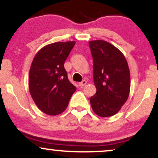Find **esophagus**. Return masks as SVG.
Masks as SVG:
<instances>
[{
    "label": "esophagus",
    "instance_id": "esophagus-1",
    "mask_svg": "<svg viewBox=\"0 0 158 158\" xmlns=\"http://www.w3.org/2000/svg\"><path fill=\"white\" fill-rule=\"evenodd\" d=\"M86 84H87V81H85V80H83V81H81V82L79 83V85L80 87H83V86H85V85H86Z\"/></svg>",
    "mask_w": 158,
    "mask_h": 158
}]
</instances>
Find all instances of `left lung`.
<instances>
[{
	"label": "left lung",
	"mask_w": 158,
	"mask_h": 158,
	"mask_svg": "<svg viewBox=\"0 0 158 158\" xmlns=\"http://www.w3.org/2000/svg\"><path fill=\"white\" fill-rule=\"evenodd\" d=\"M94 61V81L97 88L90 98L92 109L102 117H111L121 109L129 96L131 79L123 52L103 40L89 41Z\"/></svg>",
	"instance_id": "obj_1"
}]
</instances>
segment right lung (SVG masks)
<instances>
[{
    "label": "right lung",
    "instance_id": "right-lung-1",
    "mask_svg": "<svg viewBox=\"0 0 158 158\" xmlns=\"http://www.w3.org/2000/svg\"><path fill=\"white\" fill-rule=\"evenodd\" d=\"M75 41L55 42L35 54L29 73V90L41 111L55 116L62 113L77 90L68 80L64 63Z\"/></svg>",
    "mask_w": 158,
    "mask_h": 158
}]
</instances>
